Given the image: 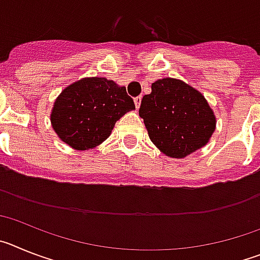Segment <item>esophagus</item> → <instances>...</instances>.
<instances>
[{
  "instance_id": "1",
  "label": "esophagus",
  "mask_w": 260,
  "mask_h": 260,
  "mask_svg": "<svg viewBox=\"0 0 260 260\" xmlns=\"http://www.w3.org/2000/svg\"><path fill=\"white\" fill-rule=\"evenodd\" d=\"M134 103H135V107H137V109H139V107H141V103H142V96H137V98L134 99Z\"/></svg>"
}]
</instances>
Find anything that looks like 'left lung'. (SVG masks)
<instances>
[{"label":"left lung","instance_id":"left-lung-1","mask_svg":"<svg viewBox=\"0 0 260 260\" xmlns=\"http://www.w3.org/2000/svg\"><path fill=\"white\" fill-rule=\"evenodd\" d=\"M139 108L148 137L167 156L182 158L207 144L216 117L199 91L174 78L156 80Z\"/></svg>","mask_w":260,"mask_h":260}]
</instances>
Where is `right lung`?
Returning <instances> with one entry per match:
<instances>
[{"label": "right lung", "instance_id": "right-lung-1", "mask_svg": "<svg viewBox=\"0 0 260 260\" xmlns=\"http://www.w3.org/2000/svg\"><path fill=\"white\" fill-rule=\"evenodd\" d=\"M134 100L107 78H83L66 87L53 105L50 122L62 142L84 151L107 139Z\"/></svg>", "mask_w": 260, "mask_h": 260}]
</instances>
